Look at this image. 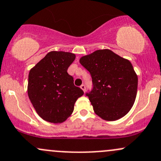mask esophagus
<instances>
[{"label": "esophagus", "mask_w": 161, "mask_h": 161, "mask_svg": "<svg viewBox=\"0 0 161 161\" xmlns=\"http://www.w3.org/2000/svg\"><path fill=\"white\" fill-rule=\"evenodd\" d=\"M80 88L82 89V90H83L84 92H86V86L85 85H82L80 86Z\"/></svg>", "instance_id": "34e87169"}]
</instances>
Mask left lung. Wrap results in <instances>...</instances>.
Listing matches in <instances>:
<instances>
[{"label":"left lung","mask_w":161,"mask_h":161,"mask_svg":"<svg viewBox=\"0 0 161 161\" xmlns=\"http://www.w3.org/2000/svg\"><path fill=\"white\" fill-rule=\"evenodd\" d=\"M79 62L89 72L93 89L89 97L93 110L104 120L123 117L133 107L138 78L131 62L109 49L96 50Z\"/></svg>","instance_id":"8db88e82"}]
</instances>
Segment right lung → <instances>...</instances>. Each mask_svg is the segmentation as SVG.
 <instances>
[{
    "label": "right lung",
    "instance_id": "obj_1",
    "mask_svg": "<svg viewBox=\"0 0 161 161\" xmlns=\"http://www.w3.org/2000/svg\"><path fill=\"white\" fill-rule=\"evenodd\" d=\"M75 55L52 51L31 68L28 75V94L38 116L53 123L65 122L83 91L74 85L67 72Z\"/></svg>",
    "mask_w": 161,
    "mask_h": 161
}]
</instances>
